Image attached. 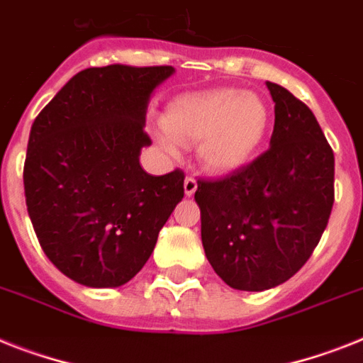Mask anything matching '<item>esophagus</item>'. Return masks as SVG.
<instances>
[{
	"mask_svg": "<svg viewBox=\"0 0 363 363\" xmlns=\"http://www.w3.org/2000/svg\"><path fill=\"white\" fill-rule=\"evenodd\" d=\"M196 187H199V184H196V179H194V176H187L184 182V189H185V196H193L194 191H196Z\"/></svg>",
	"mask_w": 363,
	"mask_h": 363,
	"instance_id": "34e87169",
	"label": "esophagus"
}]
</instances>
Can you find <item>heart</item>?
<instances>
[{"mask_svg":"<svg viewBox=\"0 0 363 363\" xmlns=\"http://www.w3.org/2000/svg\"><path fill=\"white\" fill-rule=\"evenodd\" d=\"M161 137L167 148L196 145L202 167L213 174L241 169L256 155L269 128L265 101L238 89L189 92L170 101L163 115Z\"/></svg>","mask_w":363,"mask_h":363,"instance_id":"heart-1","label":"heart"}]
</instances>
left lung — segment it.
Here are the masks:
<instances>
[{"label": "left lung", "mask_w": 363, "mask_h": 363, "mask_svg": "<svg viewBox=\"0 0 363 363\" xmlns=\"http://www.w3.org/2000/svg\"><path fill=\"white\" fill-rule=\"evenodd\" d=\"M274 130L267 152L218 179H199L202 245L239 291H265L301 271L334 206V152L306 104L267 81Z\"/></svg>", "instance_id": "left-lung-1"}]
</instances>
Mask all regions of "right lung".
I'll return each mask as SVG.
<instances>
[{
	"mask_svg": "<svg viewBox=\"0 0 363 363\" xmlns=\"http://www.w3.org/2000/svg\"><path fill=\"white\" fill-rule=\"evenodd\" d=\"M172 67L109 65L72 77L31 125L26 203L42 250L89 287H118L145 267L184 199V170L146 174L139 163L146 109Z\"/></svg>",
	"mask_w": 363,
	"mask_h": 363,
	"instance_id": "right-lung-1",
	"label": "right lung"
}]
</instances>
